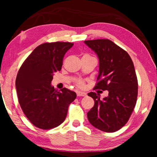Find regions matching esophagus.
Wrapping results in <instances>:
<instances>
[{"instance_id": "obj_1", "label": "esophagus", "mask_w": 157, "mask_h": 157, "mask_svg": "<svg viewBox=\"0 0 157 157\" xmlns=\"http://www.w3.org/2000/svg\"><path fill=\"white\" fill-rule=\"evenodd\" d=\"M77 96H86V93H85L84 92L78 91V92H77Z\"/></svg>"}]
</instances>
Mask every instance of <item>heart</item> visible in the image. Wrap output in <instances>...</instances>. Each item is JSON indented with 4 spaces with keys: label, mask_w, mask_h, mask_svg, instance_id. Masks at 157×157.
Listing matches in <instances>:
<instances>
[{
    "label": "heart",
    "mask_w": 157,
    "mask_h": 157,
    "mask_svg": "<svg viewBox=\"0 0 157 157\" xmlns=\"http://www.w3.org/2000/svg\"><path fill=\"white\" fill-rule=\"evenodd\" d=\"M77 84H78V86H79V87H83V86H84V82L82 80H78L77 82Z\"/></svg>",
    "instance_id": "1"
}]
</instances>
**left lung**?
Returning a JSON list of instances; mask_svg holds the SVG:
<instances>
[{"label":"left lung","mask_w":157,"mask_h":157,"mask_svg":"<svg viewBox=\"0 0 157 157\" xmlns=\"http://www.w3.org/2000/svg\"><path fill=\"white\" fill-rule=\"evenodd\" d=\"M85 44L99 59L98 81L94 89L108 90V96L88 94L94 105L87 116L91 124L101 131L115 132L124 126L136 104L138 79L134 63L128 53L108 39L86 40Z\"/></svg>","instance_id":"8db88e82"}]
</instances>
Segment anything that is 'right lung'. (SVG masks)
<instances>
[{"label":"right lung","mask_w":157,"mask_h":157,"mask_svg":"<svg viewBox=\"0 0 157 157\" xmlns=\"http://www.w3.org/2000/svg\"><path fill=\"white\" fill-rule=\"evenodd\" d=\"M73 43L56 42L37 46L20 67L15 81L19 103L33 125L42 129L56 128L65 121L76 93L51 85L53 73L61 71L63 60Z\"/></svg>","instance_id":"right-lung-1"}]
</instances>
